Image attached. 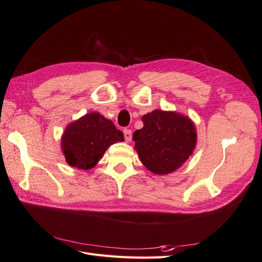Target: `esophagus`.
<instances>
[{
  "label": "esophagus",
  "instance_id": "34e87169",
  "mask_svg": "<svg viewBox=\"0 0 262 262\" xmlns=\"http://www.w3.org/2000/svg\"><path fill=\"white\" fill-rule=\"evenodd\" d=\"M123 134H124V139L126 142H130L132 140V131L129 130V129H125L123 131Z\"/></svg>",
  "mask_w": 262,
  "mask_h": 262
}]
</instances>
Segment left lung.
Instances as JSON below:
<instances>
[{"label": "left lung", "instance_id": "1", "mask_svg": "<svg viewBox=\"0 0 262 262\" xmlns=\"http://www.w3.org/2000/svg\"><path fill=\"white\" fill-rule=\"evenodd\" d=\"M143 128L133 133L137 153L146 169L167 175L184 165L196 145L191 119L176 112L156 109L142 117Z\"/></svg>", "mask_w": 262, "mask_h": 262}]
</instances>
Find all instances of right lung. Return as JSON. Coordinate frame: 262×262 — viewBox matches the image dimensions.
<instances>
[{
	"label": "right lung",
	"instance_id": "obj_1",
	"mask_svg": "<svg viewBox=\"0 0 262 262\" xmlns=\"http://www.w3.org/2000/svg\"><path fill=\"white\" fill-rule=\"evenodd\" d=\"M123 141V133L116 129L112 120L93 112L67 126L61 148L71 167L87 170L97 165L110 145Z\"/></svg>",
	"mask_w": 262,
	"mask_h": 262
}]
</instances>
